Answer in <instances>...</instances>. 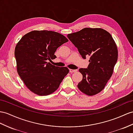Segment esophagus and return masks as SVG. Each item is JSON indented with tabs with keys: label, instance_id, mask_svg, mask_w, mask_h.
I'll list each match as a JSON object with an SVG mask.
<instances>
[{
	"label": "esophagus",
	"instance_id": "34e87169",
	"mask_svg": "<svg viewBox=\"0 0 133 133\" xmlns=\"http://www.w3.org/2000/svg\"><path fill=\"white\" fill-rule=\"evenodd\" d=\"M77 71V69H70V73H74V72H76Z\"/></svg>",
	"mask_w": 133,
	"mask_h": 133
}]
</instances>
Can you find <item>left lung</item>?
Segmentation results:
<instances>
[{
	"instance_id": "left-lung-1",
	"label": "left lung",
	"mask_w": 133,
	"mask_h": 133,
	"mask_svg": "<svg viewBox=\"0 0 133 133\" xmlns=\"http://www.w3.org/2000/svg\"><path fill=\"white\" fill-rule=\"evenodd\" d=\"M84 59L90 56L87 68H80L81 82L77 87L89 96L104 89L111 77L118 58V50L112 35L101 28H84L67 35Z\"/></svg>"
}]
</instances>
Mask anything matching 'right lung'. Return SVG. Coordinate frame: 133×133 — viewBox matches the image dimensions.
Here are the masks:
<instances>
[{
  "instance_id": "right-lung-1",
  "label": "right lung",
  "mask_w": 133,
  "mask_h": 133,
  "mask_svg": "<svg viewBox=\"0 0 133 133\" xmlns=\"http://www.w3.org/2000/svg\"><path fill=\"white\" fill-rule=\"evenodd\" d=\"M68 42L63 35L53 31L33 30L16 44L15 56L19 76L31 92L45 96L59 88L69 70L47 63L56 57L57 48Z\"/></svg>"
}]
</instances>
